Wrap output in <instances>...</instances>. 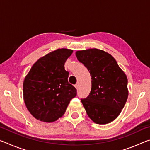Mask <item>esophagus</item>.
<instances>
[{"instance_id":"obj_1","label":"esophagus","mask_w":150,"mask_h":150,"mask_svg":"<svg viewBox=\"0 0 150 150\" xmlns=\"http://www.w3.org/2000/svg\"><path fill=\"white\" fill-rule=\"evenodd\" d=\"M75 87L76 88H77V89H78V88H79V84H78V83L75 85Z\"/></svg>"}]
</instances>
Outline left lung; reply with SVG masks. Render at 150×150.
I'll use <instances>...</instances> for the list:
<instances>
[{
	"label": "left lung",
	"instance_id": "left-lung-1",
	"mask_svg": "<svg viewBox=\"0 0 150 150\" xmlns=\"http://www.w3.org/2000/svg\"><path fill=\"white\" fill-rule=\"evenodd\" d=\"M76 56L91 77V93L82 102L87 115L98 124L110 123L118 117L128 96L125 73L110 54L96 48L77 51Z\"/></svg>",
	"mask_w": 150,
	"mask_h": 150
}]
</instances>
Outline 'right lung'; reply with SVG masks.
<instances>
[{"mask_svg": "<svg viewBox=\"0 0 150 150\" xmlns=\"http://www.w3.org/2000/svg\"><path fill=\"white\" fill-rule=\"evenodd\" d=\"M73 50L62 48L44 55L30 69L23 83L24 100L30 114L38 120L52 122L65 112L77 89L68 82L64 65Z\"/></svg>", "mask_w": 150, "mask_h": 150, "instance_id": "add662e5", "label": "right lung"}]
</instances>
